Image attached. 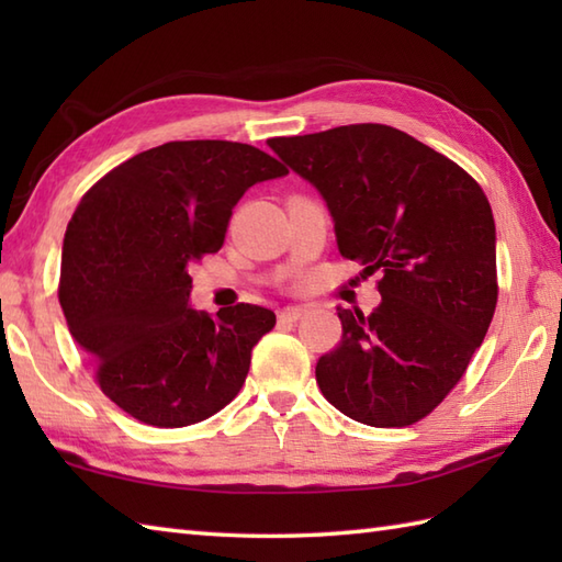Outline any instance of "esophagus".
Returning a JSON list of instances; mask_svg holds the SVG:
<instances>
[{"label":"esophagus","instance_id":"1","mask_svg":"<svg viewBox=\"0 0 562 562\" xmlns=\"http://www.w3.org/2000/svg\"><path fill=\"white\" fill-rule=\"evenodd\" d=\"M306 314L304 306H288L280 312V321H300Z\"/></svg>","mask_w":562,"mask_h":562}]
</instances>
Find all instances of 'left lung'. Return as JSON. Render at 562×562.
Listing matches in <instances>:
<instances>
[{
    "label": "left lung",
    "mask_w": 562,
    "mask_h": 562,
    "mask_svg": "<svg viewBox=\"0 0 562 562\" xmlns=\"http://www.w3.org/2000/svg\"><path fill=\"white\" fill-rule=\"evenodd\" d=\"M268 145L324 195L340 256L381 274L372 314L338 306L342 338L316 364L321 393L372 427L423 420L459 384L495 314V220L483 188L379 123Z\"/></svg>",
    "instance_id": "8db88e82"
}]
</instances>
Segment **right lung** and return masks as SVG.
Here are the masks:
<instances>
[{
	"instance_id": "obj_1",
	"label": "right lung",
	"mask_w": 562,
	"mask_h": 562,
	"mask_svg": "<svg viewBox=\"0 0 562 562\" xmlns=\"http://www.w3.org/2000/svg\"><path fill=\"white\" fill-rule=\"evenodd\" d=\"M290 173L241 142L188 139L135 154L93 183L67 224L57 296L93 379L117 408L186 427L241 391L270 308L188 306L193 260L220 250L250 186Z\"/></svg>"
}]
</instances>
